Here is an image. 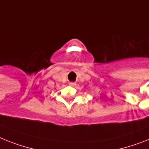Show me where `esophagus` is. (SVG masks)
Instances as JSON below:
<instances>
[{
    "mask_svg": "<svg viewBox=\"0 0 149 149\" xmlns=\"http://www.w3.org/2000/svg\"><path fill=\"white\" fill-rule=\"evenodd\" d=\"M69 85H70V86H76V83H75V82H70Z\"/></svg>",
    "mask_w": 149,
    "mask_h": 149,
    "instance_id": "1",
    "label": "esophagus"
}]
</instances>
